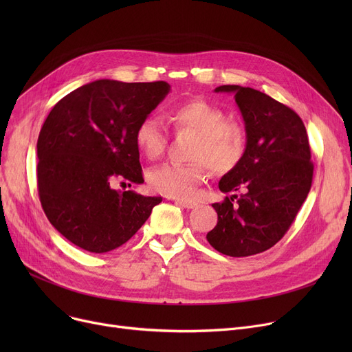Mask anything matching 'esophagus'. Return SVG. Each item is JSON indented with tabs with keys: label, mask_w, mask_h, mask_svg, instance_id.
<instances>
[{
	"label": "esophagus",
	"mask_w": 352,
	"mask_h": 352,
	"mask_svg": "<svg viewBox=\"0 0 352 352\" xmlns=\"http://www.w3.org/2000/svg\"><path fill=\"white\" fill-rule=\"evenodd\" d=\"M175 201V204L181 206L182 208H187V210H191V208H195L198 204L194 201H188V199H182V198H173Z\"/></svg>",
	"instance_id": "obj_1"
}]
</instances>
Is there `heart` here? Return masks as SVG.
<instances>
[{"label": "heart", "mask_w": 352, "mask_h": 352, "mask_svg": "<svg viewBox=\"0 0 352 352\" xmlns=\"http://www.w3.org/2000/svg\"><path fill=\"white\" fill-rule=\"evenodd\" d=\"M168 120L177 131L195 134L191 158L195 162H165L146 173L151 190L173 198H191L208 175V168L228 173L241 162L247 138L243 126L226 121L224 111L204 101L182 102L168 111ZM135 145L148 160H157L166 146V129L157 116L144 117L134 133Z\"/></svg>", "instance_id": "1"}]
</instances>
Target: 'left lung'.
<instances>
[{
  "mask_svg": "<svg viewBox=\"0 0 352 352\" xmlns=\"http://www.w3.org/2000/svg\"><path fill=\"white\" fill-rule=\"evenodd\" d=\"M214 91L234 94L247 146L241 162L218 182L221 191L235 194L212 204L218 223L207 239L221 254L250 256L278 243L304 204L314 174L308 135L295 111L261 91L239 85Z\"/></svg>",
  "mask_w": 352,
  "mask_h": 352,
  "instance_id": "1",
  "label": "left lung"
}]
</instances>
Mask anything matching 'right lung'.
<instances>
[{"mask_svg":"<svg viewBox=\"0 0 352 352\" xmlns=\"http://www.w3.org/2000/svg\"><path fill=\"white\" fill-rule=\"evenodd\" d=\"M165 81L97 80L54 105L36 142V179L52 227L77 247L102 254L131 238L161 197L120 191L142 184L134 133L166 97Z\"/></svg>","mask_w":352,"mask_h":352,"instance_id":"obj_1","label":"right lung"}]
</instances>
